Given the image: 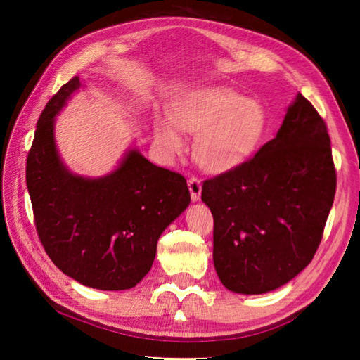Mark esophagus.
<instances>
[{
  "instance_id": "1",
  "label": "esophagus",
  "mask_w": 360,
  "mask_h": 360,
  "mask_svg": "<svg viewBox=\"0 0 360 360\" xmlns=\"http://www.w3.org/2000/svg\"><path fill=\"white\" fill-rule=\"evenodd\" d=\"M187 186H188V191H191V197L193 202H198L200 195H202V181L192 176V178H188Z\"/></svg>"
}]
</instances>
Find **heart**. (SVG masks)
<instances>
[{
    "label": "heart",
    "mask_w": 360,
    "mask_h": 360,
    "mask_svg": "<svg viewBox=\"0 0 360 360\" xmlns=\"http://www.w3.org/2000/svg\"><path fill=\"white\" fill-rule=\"evenodd\" d=\"M173 119L182 130L198 135L195 158L211 172H224L245 162L266 130L264 106L229 89L195 90L174 106ZM174 122L167 117L155 122V136L169 152L182 149Z\"/></svg>",
    "instance_id": "obj_1"
}]
</instances>
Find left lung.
I'll use <instances>...</instances> for the list:
<instances>
[{"mask_svg":"<svg viewBox=\"0 0 360 360\" xmlns=\"http://www.w3.org/2000/svg\"><path fill=\"white\" fill-rule=\"evenodd\" d=\"M335 191L327 125L298 94L275 138L246 162L203 182L221 283L252 295L295 278L318 251Z\"/></svg>","mask_w":360,"mask_h":360,"instance_id":"obj_1","label":"left lung"}]
</instances>
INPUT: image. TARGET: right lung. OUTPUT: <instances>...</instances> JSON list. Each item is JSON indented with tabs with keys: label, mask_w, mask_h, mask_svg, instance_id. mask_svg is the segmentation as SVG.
<instances>
[{
	"label": "right lung",
	"mask_w": 360,
	"mask_h": 360,
	"mask_svg": "<svg viewBox=\"0 0 360 360\" xmlns=\"http://www.w3.org/2000/svg\"><path fill=\"white\" fill-rule=\"evenodd\" d=\"M81 81L75 76L42 111L27 158V187L41 245L65 275L101 290L131 289L148 275L162 231L191 203L186 178L131 149L98 179L70 173L53 119Z\"/></svg>",
	"instance_id": "1"
}]
</instances>
